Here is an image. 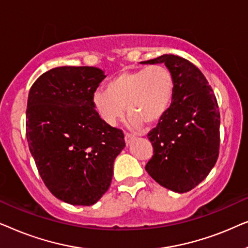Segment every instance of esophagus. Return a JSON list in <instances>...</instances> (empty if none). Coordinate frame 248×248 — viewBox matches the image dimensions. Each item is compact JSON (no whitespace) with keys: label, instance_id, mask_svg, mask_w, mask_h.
<instances>
[{"label":"esophagus","instance_id":"34e87169","mask_svg":"<svg viewBox=\"0 0 248 248\" xmlns=\"http://www.w3.org/2000/svg\"><path fill=\"white\" fill-rule=\"evenodd\" d=\"M135 139V137L134 135H132V134H130V133H125V137H124V140H125V142H126V144L128 145L131 143L132 141H133Z\"/></svg>","mask_w":248,"mask_h":248}]
</instances>
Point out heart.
<instances>
[{"mask_svg": "<svg viewBox=\"0 0 248 248\" xmlns=\"http://www.w3.org/2000/svg\"><path fill=\"white\" fill-rule=\"evenodd\" d=\"M174 77L164 65L124 71L107 83L106 90L93 96L94 109L108 125H115L125 114L134 125L155 124L170 108Z\"/></svg>", "mask_w": 248, "mask_h": 248, "instance_id": "obj_1", "label": "heart"}]
</instances>
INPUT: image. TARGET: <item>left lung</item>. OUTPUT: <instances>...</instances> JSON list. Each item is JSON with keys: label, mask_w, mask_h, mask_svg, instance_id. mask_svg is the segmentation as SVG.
<instances>
[{"label": "left lung", "mask_w": 248, "mask_h": 248, "mask_svg": "<svg viewBox=\"0 0 248 248\" xmlns=\"http://www.w3.org/2000/svg\"><path fill=\"white\" fill-rule=\"evenodd\" d=\"M141 63H165L175 83L170 108L148 133L154 155L145 170L170 191L188 192L209 175L219 155L220 113L215 93L201 71L183 57L165 54Z\"/></svg>", "instance_id": "8db88e82"}]
</instances>
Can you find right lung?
I'll return each mask as SVG.
<instances>
[{
	"instance_id": "1",
	"label": "right lung",
	"mask_w": 248,
	"mask_h": 248,
	"mask_svg": "<svg viewBox=\"0 0 248 248\" xmlns=\"http://www.w3.org/2000/svg\"><path fill=\"white\" fill-rule=\"evenodd\" d=\"M106 76L93 66H60L30 88L29 150L50 193L72 205H93L109 188L124 134L101 120L93 96Z\"/></svg>"
}]
</instances>
